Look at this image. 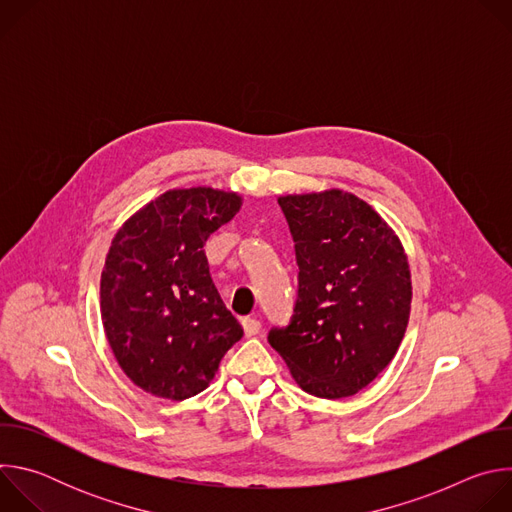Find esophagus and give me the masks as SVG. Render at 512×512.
<instances>
[{
  "label": "esophagus",
  "instance_id": "obj_1",
  "mask_svg": "<svg viewBox=\"0 0 512 512\" xmlns=\"http://www.w3.org/2000/svg\"><path fill=\"white\" fill-rule=\"evenodd\" d=\"M241 324H243V330H245L247 336H255L261 330V322L255 320V318H243Z\"/></svg>",
  "mask_w": 512,
  "mask_h": 512
}]
</instances>
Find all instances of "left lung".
<instances>
[{"label":"left lung","instance_id":"8db88e82","mask_svg":"<svg viewBox=\"0 0 512 512\" xmlns=\"http://www.w3.org/2000/svg\"><path fill=\"white\" fill-rule=\"evenodd\" d=\"M298 261V296L287 326L269 330L296 383L342 399L393 360L411 310L405 251L383 218L342 190L281 196Z\"/></svg>","mask_w":512,"mask_h":512}]
</instances>
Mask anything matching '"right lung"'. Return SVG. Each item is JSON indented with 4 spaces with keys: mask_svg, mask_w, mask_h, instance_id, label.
Masks as SVG:
<instances>
[{
    "mask_svg": "<svg viewBox=\"0 0 512 512\" xmlns=\"http://www.w3.org/2000/svg\"><path fill=\"white\" fill-rule=\"evenodd\" d=\"M239 208L233 192L170 190L115 235L101 275V318L119 367L143 391L194 397L241 340L204 255L208 237Z\"/></svg>",
    "mask_w": 512,
    "mask_h": 512,
    "instance_id": "add662e5",
    "label": "right lung"
}]
</instances>
